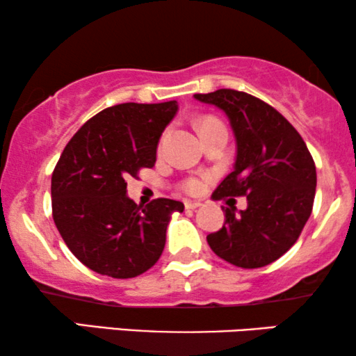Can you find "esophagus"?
<instances>
[{"instance_id": "1", "label": "esophagus", "mask_w": 356, "mask_h": 356, "mask_svg": "<svg viewBox=\"0 0 356 356\" xmlns=\"http://www.w3.org/2000/svg\"><path fill=\"white\" fill-rule=\"evenodd\" d=\"M201 206H202V202H199V201H186V202H184V207L191 209V211H193V209H197Z\"/></svg>"}]
</instances>
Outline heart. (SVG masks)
<instances>
[{"instance_id": "b5f03b06", "label": "heart", "mask_w": 356, "mask_h": 356, "mask_svg": "<svg viewBox=\"0 0 356 356\" xmlns=\"http://www.w3.org/2000/svg\"><path fill=\"white\" fill-rule=\"evenodd\" d=\"M209 121H216V120H212V118L204 120V121H201V126L209 123ZM162 143H163V139L160 140V145H162ZM204 183H206V178L204 177H188V178H184L181 183H179V188H181L183 191L188 194H197L202 191Z\"/></svg>"}]
</instances>
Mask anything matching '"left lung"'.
Here are the masks:
<instances>
[{"label": "left lung", "mask_w": 356, "mask_h": 356, "mask_svg": "<svg viewBox=\"0 0 356 356\" xmlns=\"http://www.w3.org/2000/svg\"><path fill=\"white\" fill-rule=\"evenodd\" d=\"M225 111L236 138L235 170L212 193L213 201L248 197V209L223 207L225 223L207 235L211 250L243 269L284 256L313 211L316 165L298 131L274 106L246 92L194 94Z\"/></svg>", "instance_id": "left-lung-1"}]
</instances>
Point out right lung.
Masks as SVG:
<instances>
[{
  "label": "right lung",
  "mask_w": 356,
  "mask_h": 356,
  "mask_svg": "<svg viewBox=\"0 0 356 356\" xmlns=\"http://www.w3.org/2000/svg\"><path fill=\"white\" fill-rule=\"evenodd\" d=\"M175 100L102 110L66 144L51 175V213L66 246L86 267L113 279L149 270L162 256L167 225L183 202L159 197L143 207L126 196V178L155 165Z\"/></svg>",
  "instance_id": "1"
}]
</instances>
